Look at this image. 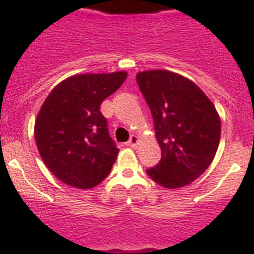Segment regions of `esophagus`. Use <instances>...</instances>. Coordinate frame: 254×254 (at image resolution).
I'll list each match as a JSON object with an SVG mask.
<instances>
[{
	"mask_svg": "<svg viewBox=\"0 0 254 254\" xmlns=\"http://www.w3.org/2000/svg\"><path fill=\"white\" fill-rule=\"evenodd\" d=\"M139 143V138L138 135H131L130 139L127 141V145L130 147H137V145Z\"/></svg>",
	"mask_w": 254,
	"mask_h": 254,
	"instance_id": "esophagus-1",
	"label": "esophagus"
}]
</instances>
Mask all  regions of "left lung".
I'll use <instances>...</instances> for the list:
<instances>
[{"instance_id": "8db88e82", "label": "left lung", "mask_w": 254, "mask_h": 254, "mask_svg": "<svg viewBox=\"0 0 254 254\" xmlns=\"http://www.w3.org/2000/svg\"><path fill=\"white\" fill-rule=\"evenodd\" d=\"M137 83L150 108L162 153L147 175L165 189H182L212 163L220 142V116L208 96L179 73L142 71Z\"/></svg>"}]
</instances>
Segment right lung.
<instances>
[{
  "mask_svg": "<svg viewBox=\"0 0 254 254\" xmlns=\"http://www.w3.org/2000/svg\"><path fill=\"white\" fill-rule=\"evenodd\" d=\"M127 72L79 73L46 97L34 125L42 161L65 185L88 190L111 173L119 149L100 105L121 87Z\"/></svg>",
  "mask_w": 254,
  "mask_h": 254,
  "instance_id": "1",
  "label": "right lung"
}]
</instances>
